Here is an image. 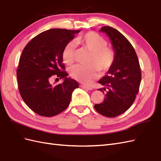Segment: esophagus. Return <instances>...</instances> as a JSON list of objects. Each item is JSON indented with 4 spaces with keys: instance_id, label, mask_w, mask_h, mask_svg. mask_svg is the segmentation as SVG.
<instances>
[{
    "instance_id": "obj_1",
    "label": "esophagus",
    "mask_w": 161,
    "mask_h": 161,
    "mask_svg": "<svg viewBox=\"0 0 161 161\" xmlns=\"http://www.w3.org/2000/svg\"><path fill=\"white\" fill-rule=\"evenodd\" d=\"M80 87L84 88V89H86V90H92L93 88L92 87H90V86H88L86 85H81Z\"/></svg>"
}]
</instances>
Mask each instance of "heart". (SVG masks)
<instances>
[{
  "label": "heart",
  "instance_id": "heart-1",
  "mask_svg": "<svg viewBox=\"0 0 161 161\" xmlns=\"http://www.w3.org/2000/svg\"><path fill=\"white\" fill-rule=\"evenodd\" d=\"M74 42L68 43L62 52V58L65 64H71L75 60V44L88 49L92 53L90 65L77 64L70 69V75L74 80L89 84L98 75L99 71L105 73L113 66L116 53L113 48L107 46L108 42L100 35L88 32L78 36Z\"/></svg>",
  "mask_w": 161,
  "mask_h": 161
}]
</instances>
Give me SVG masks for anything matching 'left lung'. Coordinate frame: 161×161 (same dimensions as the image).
<instances>
[{"instance_id":"1","label":"left lung","mask_w":161,"mask_h":161,"mask_svg":"<svg viewBox=\"0 0 161 161\" xmlns=\"http://www.w3.org/2000/svg\"><path fill=\"white\" fill-rule=\"evenodd\" d=\"M100 31L109 36L116 58L107 75L98 81L105 88L98 90L103 94L107 92L103 102L94 105V109L103 116L114 118L125 113L133 103L142 73L137 53L129 40L112 27L103 26Z\"/></svg>"}]
</instances>
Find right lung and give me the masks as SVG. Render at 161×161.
Listing matches in <instances>:
<instances>
[{
  "label": "right lung",
  "instance_id": "1",
  "mask_svg": "<svg viewBox=\"0 0 161 161\" xmlns=\"http://www.w3.org/2000/svg\"><path fill=\"white\" fill-rule=\"evenodd\" d=\"M80 32L52 28L32 38L23 49L17 69L19 92L28 108L40 116L52 117L63 112L79 86L77 81L67 77L62 52ZM52 77L65 81L52 86Z\"/></svg>",
  "mask_w": 161,
  "mask_h": 161
}]
</instances>
